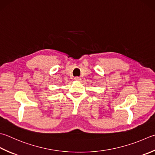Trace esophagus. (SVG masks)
Returning a JSON list of instances; mask_svg holds the SVG:
<instances>
[{"mask_svg":"<svg viewBox=\"0 0 155 155\" xmlns=\"http://www.w3.org/2000/svg\"><path fill=\"white\" fill-rule=\"evenodd\" d=\"M74 80H75V81H80L81 80V78L80 77H75L74 78Z\"/></svg>","mask_w":155,"mask_h":155,"instance_id":"esophagus-1","label":"esophagus"}]
</instances>
